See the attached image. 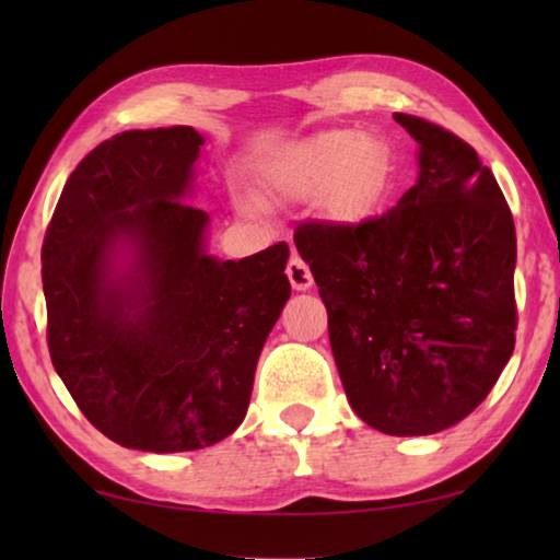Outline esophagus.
<instances>
[{"mask_svg": "<svg viewBox=\"0 0 560 560\" xmlns=\"http://www.w3.org/2000/svg\"><path fill=\"white\" fill-rule=\"evenodd\" d=\"M287 277L291 281V287L296 291H306L311 283H314V277H311V269L306 267L299 254H291V259L287 264Z\"/></svg>", "mask_w": 560, "mask_h": 560, "instance_id": "esophagus-1", "label": "esophagus"}]
</instances>
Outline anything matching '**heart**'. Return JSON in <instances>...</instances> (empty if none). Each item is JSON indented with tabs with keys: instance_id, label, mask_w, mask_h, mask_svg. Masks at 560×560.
<instances>
[{
	"instance_id": "obj_1",
	"label": "heart",
	"mask_w": 560,
	"mask_h": 560,
	"mask_svg": "<svg viewBox=\"0 0 560 560\" xmlns=\"http://www.w3.org/2000/svg\"><path fill=\"white\" fill-rule=\"evenodd\" d=\"M289 192H320L324 212L338 222H360L385 200L393 183V153L385 140L353 128L320 130L293 145L281 165Z\"/></svg>"
}]
</instances>
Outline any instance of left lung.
Instances as JSON below:
<instances>
[{"instance_id": "8db88e82", "label": "left lung", "mask_w": 560, "mask_h": 560, "mask_svg": "<svg viewBox=\"0 0 560 560\" xmlns=\"http://www.w3.org/2000/svg\"><path fill=\"white\" fill-rule=\"evenodd\" d=\"M420 148L400 202L358 224H301L340 383L360 420L397 438L442 432L497 385L516 343V230L477 150L395 113Z\"/></svg>"}]
</instances>
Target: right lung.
<instances>
[{
    "label": "right lung",
    "mask_w": 560,
    "mask_h": 560,
    "mask_svg": "<svg viewBox=\"0 0 560 560\" xmlns=\"http://www.w3.org/2000/svg\"><path fill=\"white\" fill-rule=\"evenodd\" d=\"M202 143L189 126L103 140L46 226L51 363L93 428L130 450H202L240 428L291 296L287 242L240 261L205 254L210 217L179 200ZM118 241L139 252L128 278L112 277Z\"/></svg>",
    "instance_id": "right-lung-1"
}]
</instances>
